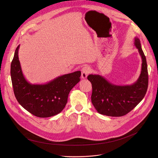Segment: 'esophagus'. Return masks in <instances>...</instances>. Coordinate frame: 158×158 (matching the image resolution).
Instances as JSON below:
<instances>
[{"mask_svg": "<svg viewBox=\"0 0 158 158\" xmlns=\"http://www.w3.org/2000/svg\"><path fill=\"white\" fill-rule=\"evenodd\" d=\"M90 68L88 66H85L81 69V78H86L88 74L90 73Z\"/></svg>", "mask_w": 158, "mask_h": 158, "instance_id": "obj_1", "label": "esophagus"}]
</instances>
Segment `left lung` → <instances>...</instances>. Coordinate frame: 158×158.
Wrapping results in <instances>:
<instances>
[{
    "instance_id": "1",
    "label": "left lung",
    "mask_w": 158,
    "mask_h": 158,
    "mask_svg": "<svg viewBox=\"0 0 158 158\" xmlns=\"http://www.w3.org/2000/svg\"><path fill=\"white\" fill-rule=\"evenodd\" d=\"M134 43L142 62L140 74L135 83L118 86L100 75L90 74L88 77L92 87L91 102L97 112L101 114L111 117L125 115L133 110L145 95L148 85L146 58L140 40L135 37Z\"/></svg>"
}]
</instances>
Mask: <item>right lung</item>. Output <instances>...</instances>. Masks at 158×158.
Instances as JSON below:
<instances>
[{
	"mask_svg": "<svg viewBox=\"0 0 158 158\" xmlns=\"http://www.w3.org/2000/svg\"><path fill=\"white\" fill-rule=\"evenodd\" d=\"M19 45L11 64V78L15 97L29 113L38 117H49L61 113L68 95L80 81V71L56 77L45 84H31L23 75L18 57Z\"/></svg>",
	"mask_w": 158,
	"mask_h": 158,
	"instance_id": "right-lung-1",
	"label": "right lung"
}]
</instances>
